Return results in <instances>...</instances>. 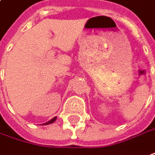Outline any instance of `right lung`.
I'll return each instance as SVG.
<instances>
[{
	"label": "right lung",
	"mask_w": 155,
	"mask_h": 155,
	"mask_svg": "<svg viewBox=\"0 0 155 155\" xmlns=\"http://www.w3.org/2000/svg\"><path fill=\"white\" fill-rule=\"evenodd\" d=\"M57 119V117H54L53 119H51L50 120H48V122H46V123H44L42 125H48V124H51V123H54V121H55V120Z\"/></svg>",
	"instance_id": "1"
}]
</instances>
